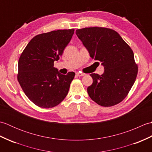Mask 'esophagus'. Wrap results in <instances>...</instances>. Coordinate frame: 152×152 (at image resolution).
<instances>
[{"mask_svg": "<svg viewBox=\"0 0 152 152\" xmlns=\"http://www.w3.org/2000/svg\"><path fill=\"white\" fill-rule=\"evenodd\" d=\"M76 75L78 76H83L85 75V74L84 73H82L81 72H78L76 73Z\"/></svg>", "mask_w": 152, "mask_h": 152, "instance_id": "34e87169", "label": "esophagus"}]
</instances>
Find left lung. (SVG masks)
Instances as JSON below:
<instances>
[{
  "label": "left lung",
  "mask_w": 152,
  "mask_h": 152,
  "mask_svg": "<svg viewBox=\"0 0 152 152\" xmlns=\"http://www.w3.org/2000/svg\"><path fill=\"white\" fill-rule=\"evenodd\" d=\"M90 57L102 63L104 74H91L93 83L88 93L93 101L104 107L121 102L133 86L138 64L130 46L117 32L109 28L93 27L76 31Z\"/></svg>",
  "instance_id": "1"
}]
</instances>
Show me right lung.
Masks as SVG:
<instances>
[{
    "label": "right lung",
    "instance_id": "add662e5",
    "mask_svg": "<svg viewBox=\"0 0 152 152\" xmlns=\"http://www.w3.org/2000/svg\"><path fill=\"white\" fill-rule=\"evenodd\" d=\"M74 33L72 28L38 34L19 57L18 82L28 99L40 108H53L68 94L75 73L61 74L53 67V63L62 56Z\"/></svg>",
    "mask_w": 152,
    "mask_h": 152
}]
</instances>
